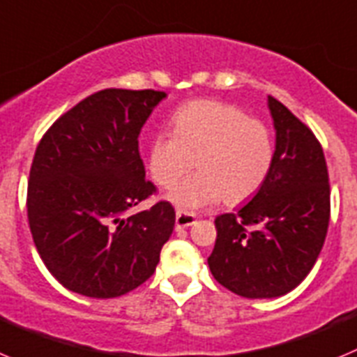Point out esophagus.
<instances>
[{
  "instance_id": "34e87169",
  "label": "esophagus",
  "mask_w": 357,
  "mask_h": 357,
  "mask_svg": "<svg viewBox=\"0 0 357 357\" xmlns=\"http://www.w3.org/2000/svg\"><path fill=\"white\" fill-rule=\"evenodd\" d=\"M195 224V215L190 211H176V229H183V227H188Z\"/></svg>"
}]
</instances>
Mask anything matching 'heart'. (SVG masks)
<instances>
[{
    "label": "heart",
    "mask_w": 357,
    "mask_h": 357,
    "mask_svg": "<svg viewBox=\"0 0 357 357\" xmlns=\"http://www.w3.org/2000/svg\"><path fill=\"white\" fill-rule=\"evenodd\" d=\"M274 163L268 128L227 102L197 99L172 117V133L162 131L149 146V171L163 188L188 172L199 174L179 185L169 199L195 210L222 199L240 204L263 186Z\"/></svg>",
    "instance_id": "b5f03b06"
}]
</instances>
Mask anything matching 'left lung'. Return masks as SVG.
<instances>
[{"label":"left lung","instance_id":"8db88e82","mask_svg":"<svg viewBox=\"0 0 357 357\" xmlns=\"http://www.w3.org/2000/svg\"><path fill=\"white\" fill-rule=\"evenodd\" d=\"M268 110L275 130L271 174L245 206L215 218L208 258L213 278L247 298L281 297L298 287L322 250L331 215L322 146L272 96Z\"/></svg>","mask_w":357,"mask_h":357}]
</instances>
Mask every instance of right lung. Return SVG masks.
I'll return each instance as SVG.
<instances>
[{
    "label": "right lung",
    "instance_id": "1",
    "mask_svg": "<svg viewBox=\"0 0 357 357\" xmlns=\"http://www.w3.org/2000/svg\"><path fill=\"white\" fill-rule=\"evenodd\" d=\"M165 92L105 89L46 131L28 183V222L47 271L67 290L112 298L153 275L171 238V202L126 217L156 192L139 135Z\"/></svg>",
    "mask_w": 357,
    "mask_h": 357
}]
</instances>
